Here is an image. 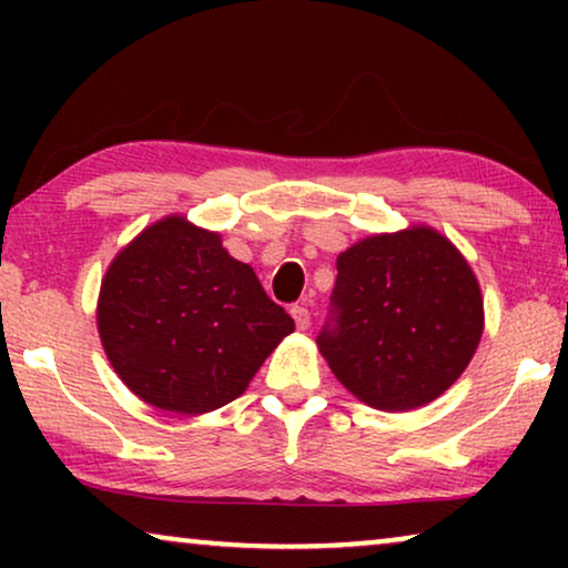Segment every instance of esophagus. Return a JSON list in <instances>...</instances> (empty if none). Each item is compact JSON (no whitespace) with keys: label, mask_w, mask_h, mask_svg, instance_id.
Segmentation results:
<instances>
[{"label":"esophagus","mask_w":568,"mask_h":568,"mask_svg":"<svg viewBox=\"0 0 568 568\" xmlns=\"http://www.w3.org/2000/svg\"><path fill=\"white\" fill-rule=\"evenodd\" d=\"M292 317H294V325H297V331H307V325H310V313H307V307H302V305H294L292 310Z\"/></svg>","instance_id":"1"}]
</instances>
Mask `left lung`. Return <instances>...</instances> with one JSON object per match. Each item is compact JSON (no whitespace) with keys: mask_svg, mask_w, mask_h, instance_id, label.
<instances>
[{"mask_svg":"<svg viewBox=\"0 0 568 568\" xmlns=\"http://www.w3.org/2000/svg\"><path fill=\"white\" fill-rule=\"evenodd\" d=\"M336 328L323 359L356 400L414 410L457 383L484 336V294L457 245L429 224L375 232L336 258Z\"/></svg>","mask_w":568,"mask_h":568,"instance_id":"1","label":"left lung"}]
</instances>
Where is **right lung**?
I'll list each match as a JSON object with an SVG mask.
<instances>
[{"label": "right lung", "mask_w": 568, "mask_h": 568, "mask_svg": "<svg viewBox=\"0 0 568 568\" xmlns=\"http://www.w3.org/2000/svg\"><path fill=\"white\" fill-rule=\"evenodd\" d=\"M95 321L121 383L160 410L201 416L251 385L294 321L222 235L168 214L121 247Z\"/></svg>", "instance_id": "add662e5"}]
</instances>
